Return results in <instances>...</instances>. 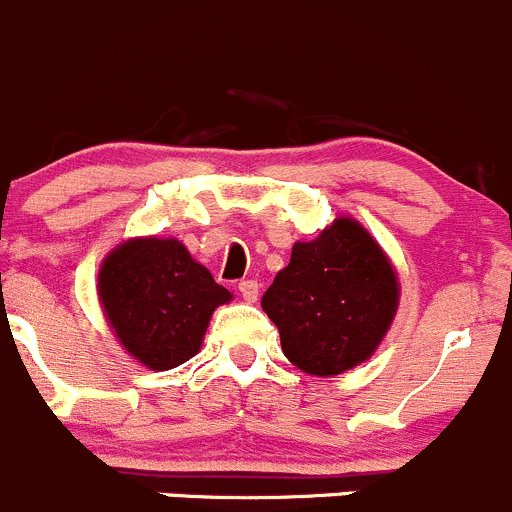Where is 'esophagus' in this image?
Wrapping results in <instances>:
<instances>
[{
    "mask_svg": "<svg viewBox=\"0 0 512 512\" xmlns=\"http://www.w3.org/2000/svg\"><path fill=\"white\" fill-rule=\"evenodd\" d=\"M237 289H240L245 302H255L257 294H260V285H257V280H242L240 285H237Z\"/></svg>",
    "mask_w": 512,
    "mask_h": 512,
    "instance_id": "34e87169",
    "label": "esophagus"
}]
</instances>
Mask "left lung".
I'll list each match as a JSON object with an SVG mask.
<instances>
[{
  "instance_id": "8db88e82",
  "label": "left lung",
  "mask_w": 512,
  "mask_h": 512,
  "mask_svg": "<svg viewBox=\"0 0 512 512\" xmlns=\"http://www.w3.org/2000/svg\"><path fill=\"white\" fill-rule=\"evenodd\" d=\"M399 282L374 237L339 218L312 242H294L289 265L262 294L282 352L314 376H334L374 354L391 327Z\"/></svg>"
}]
</instances>
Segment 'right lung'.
I'll list each match as a JSON object with an SVG mask.
<instances>
[{
  "instance_id": "obj_1",
  "label": "right lung",
  "mask_w": 512,
  "mask_h": 512,
  "mask_svg": "<svg viewBox=\"0 0 512 512\" xmlns=\"http://www.w3.org/2000/svg\"><path fill=\"white\" fill-rule=\"evenodd\" d=\"M230 297L173 237L123 242L98 272L108 324L131 356L153 371L193 359L213 309Z\"/></svg>"
}]
</instances>
